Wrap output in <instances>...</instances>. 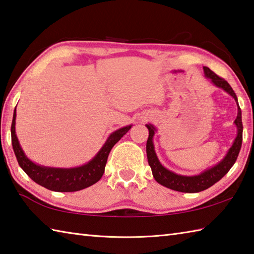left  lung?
I'll return each instance as SVG.
<instances>
[{"label": "left lung", "mask_w": 254, "mask_h": 254, "mask_svg": "<svg viewBox=\"0 0 254 254\" xmlns=\"http://www.w3.org/2000/svg\"><path fill=\"white\" fill-rule=\"evenodd\" d=\"M203 72H205V77L210 79V81L215 84L216 87L221 88L228 92L230 96L235 99L238 104V98L236 96L235 91L232 90L230 84L228 83L225 79L217 76V74L211 71L208 67H203ZM235 123L238 128V134L235 142H233L232 146L229 148L227 155L223 157V160L219 162L217 165L212 166L208 170L203 171L199 175L195 176H184L178 175L176 173H173L172 171H168L167 168L164 167L158 161L156 156L155 150H154L153 144V136L155 134L156 128L154 127L152 124H146V127L148 128V138L146 142V155L148 165L152 168L153 176L155 181L161 184V185L165 186L170 190L181 191V192H199L207 190V188L211 187L213 184L219 182L221 178L229 172L230 168L236 163L237 157L239 155L241 144H242V120H241V109L238 104V116L235 120Z\"/></svg>", "instance_id": "left-lung-1"}]
</instances>
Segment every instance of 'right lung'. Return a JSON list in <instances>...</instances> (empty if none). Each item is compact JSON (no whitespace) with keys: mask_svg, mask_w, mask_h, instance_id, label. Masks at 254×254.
<instances>
[{"mask_svg":"<svg viewBox=\"0 0 254 254\" xmlns=\"http://www.w3.org/2000/svg\"><path fill=\"white\" fill-rule=\"evenodd\" d=\"M15 119H16V108L13 114L11 134L13 150L19 166L38 185L49 190L64 192L81 190L100 181L111 148L132 127H124L111 133L97 155L84 165L73 168H55L37 165L25 155L15 133Z\"/></svg>","mask_w":254,"mask_h":254,"instance_id":"right-lung-1","label":"right lung"}]
</instances>
